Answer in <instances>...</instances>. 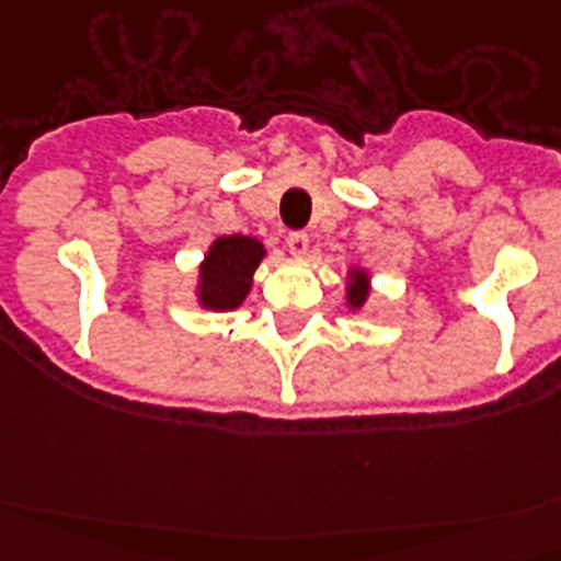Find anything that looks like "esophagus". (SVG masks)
Returning <instances> with one entry per match:
<instances>
[{
	"label": "esophagus",
	"mask_w": 561,
	"mask_h": 561,
	"mask_svg": "<svg viewBox=\"0 0 561 561\" xmlns=\"http://www.w3.org/2000/svg\"><path fill=\"white\" fill-rule=\"evenodd\" d=\"M285 242H287V251L294 253V256H305L310 248V237L305 231H290Z\"/></svg>",
	"instance_id": "1"
}]
</instances>
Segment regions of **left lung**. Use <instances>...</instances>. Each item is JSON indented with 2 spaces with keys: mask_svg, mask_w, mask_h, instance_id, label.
<instances>
[{
  "mask_svg": "<svg viewBox=\"0 0 561 561\" xmlns=\"http://www.w3.org/2000/svg\"><path fill=\"white\" fill-rule=\"evenodd\" d=\"M369 290H373V274H369L364 265H353L344 276V301L353 313L364 310L369 299Z\"/></svg>",
  "mask_w": 561,
  "mask_h": 561,
  "instance_id": "left-lung-1",
  "label": "left lung"
}]
</instances>
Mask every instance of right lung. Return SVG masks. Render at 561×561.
Returning a JSON list of instances; mask_svg holds the SVG:
<instances>
[{
	"label": "right lung",
	"instance_id": "1",
	"mask_svg": "<svg viewBox=\"0 0 561 561\" xmlns=\"http://www.w3.org/2000/svg\"><path fill=\"white\" fill-rule=\"evenodd\" d=\"M265 256V245L256 237H245V233L217 237L203 253V262L197 267L194 296L199 308L211 313H228L240 308L251 294L253 274Z\"/></svg>",
	"mask_w": 561,
	"mask_h": 561
}]
</instances>
